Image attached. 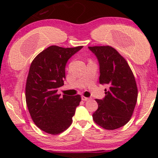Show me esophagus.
I'll list each match as a JSON object with an SVG mask.
<instances>
[{
	"mask_svg": "<svg viewBox=\"0 0 158 158\" xmlns=\"http://www.w3.org/2000/svg\"><path fill=\"white\" fill-rule=\"evenodd\" d=\"M89 99V98H87V97H85V96H83V95H82V101L86 102V101H88Z\"/></svg>",
	"mask_w": 158,
	"mask_h": 158,
	"instance_id": "obj_1",
	"label": "esophagus"
}]
</instances>
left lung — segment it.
I'll return each instance as SVG.
<instances>
[{"instance_id": "obj_1", "label": "left lung", "mask_w": 158, "mask_h": 158, "mask_svg": "<svg viewBox=\"0 0 158 158\" xmlns=\"http://www.w3.org/2000/svg\"><path fill=\"white\" fill-rule=\"evenodd\" d=\"M99 64V83L107 85L106 96L96 99L98 109L94 122L107 130L126 125L130 120L138 98L135 76L126 60L109 46L89 47Z\"/></svg>"}]
</instances>
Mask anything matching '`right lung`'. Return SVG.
I'll return each mask as SVG.
<instances>
[{
    "label": "right lung",
    "mask_w": 158,
    "mask_h": 158,
    "mask_svg": "<svg viewBox=\"0 0 158 158\" xmlns=\"http://www.w3.org/2000/svg\"><path fill=\"white\" fill-rule=\"evenodd\" d=\"M83 47L51 46L38 54L30 65L26 84V102L35 125L47 133L58 135L70 126L79 95H57L64 85L68 60Z\"/></svg>",
    "instance_id": "obj_1"
}]
</instances>
